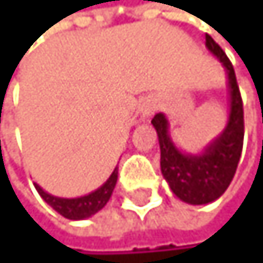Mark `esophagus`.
<instances>
[{"label": "esophagus", "instance_id": "34e87169", "mask_svg": "<svg viewBox=\"0 0 263 263\" xmlns=\"http://www.w3.org/2000/svg\"><path fill=\"white\" fill-rule=\"evenodd\" d=\"M155 114V105L153 103H149V102H145L141 105V115L143 118H148V117H152Z\"/></svg>", "mask_w": 263, "mask_h": 263}]
</instances>
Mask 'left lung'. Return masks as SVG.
Instances as JSON below:
<instances>
[{
  "label": "left lung",
  "mask_w": 263,
  "mask_h": 263,
  "mask_svg": "<svg viewBox=\"0 0 263 263\" xmlns=\"http://www.w3.org/2000/svg\"><path fill=\"white\" fill-rule=\"evenodd\" d=\"M206 47L217 57L227 74L229 118L222 133L212 140L202 153L191 155L181 152L171 140L168 118L163 114H156L152 120L160 141L163 176L181 201L194 206L212 202L224 194L237 170L244 143V107L234 67L209 34H206Z\"/></svg>",
  "instance_id": "obj_1"
}]
</instances>
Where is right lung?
Masks as SVG:
<instances>
[{"label":"right lung","mask_w":263,"mask_h":263,"mask_svg":"<svg viewBox=\"0 0 263 263\" xmlns=\"http://www.w3.org/2000/svg\"><path fill=\"white\" fill-rule=\"evenodd\" d=\"M117 179H118V168L114 170L110 178L99 189H95L90 194L80 196V198H57V196L46 193L39 184L34 186H36L41 198L54 211L59 212L61 216H64L65 219H70V221H80V219H87L93 216L95 212H99L105 206L115 189Z\"/></svg>","instance_id":"add662e5"}]
</instances>
